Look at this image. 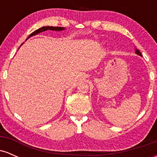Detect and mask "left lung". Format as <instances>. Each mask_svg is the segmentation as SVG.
<instances>
[{"mask_svg":"<svg viewBox=\"0 0 157 157\" xmlns=\"http://www.w3.org/2000/svg\"><path fill=\"white\" fill-rule=\"evenodd\" d=\"M136 53L137 54V55H140V56H142V54H141V52H140V51H139L138 49H136Z\"/></svg>","mask_w":157,"mask_h":157,"instance_id":"left-lung-1","label":"left lung"}]
</instances>
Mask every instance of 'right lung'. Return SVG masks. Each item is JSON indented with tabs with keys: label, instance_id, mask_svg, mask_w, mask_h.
<instances>
[{
	"label": "right lung",
	"instance_id": "1",
	"mask_svg": "<svg viewBox=\"0 0 157 157\" xmlns=\"http://www.w3.org/2000/svg\"><path fill=\"white\" fill-rule=\"evenodd\" d=\"M53 30V31H60V30H63L64 28L63 27H54V26H44V27H41V28L35 30V32H33L27 38H29V37H32V36H34L35 35H37V34L40 33V32H44V31H46V30Z\"/></svg>",
	"mask_w": 157,
	"mask_h": 157
}]
</instances>
